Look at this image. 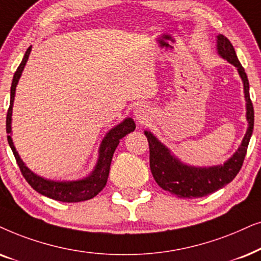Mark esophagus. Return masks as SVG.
<instances>
[{
    "instance_id": "34e87169",
    "label": "esophagus",
    "mask_w": 261,
    "mask_h": 261,
    "mask_svg": "<svg viewBox=\"0 0 261 261\" xmlns=\"http://www.w3.org/2000/svg\"><path fill=\"white\" fill-rule=\"evenodd\" d=\"M149 110L145 106H137L135 109V117H136L137 120L140 121H144L149 118Z\"/></svg>"
}]
</instances>
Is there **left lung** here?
<instances>
[{
	"instance_id": "obj_1",
	"label": "left lung",
	"mask_w": 261,
	"mask_h": 261,
	"mask_svg": "<svg viewBox=\"0 0 261 261\" xmlns=\"http://www.w3.org/2000/svg\"><path fill=\"white\" fill-rule=\"evenodd\" d=\"M217 50L222 57L238 68L239 74L244 81L245 98L247 101V133L232 158L229 159L223 166H215L209 168L190 167L172 156L168 149L160 143L148 131L144 133L149 142V152H150L149 161H150V171L155 181L161 189L175 194L179 198H199L207 196L232 181V179L238 175L244 165L248 143L253 133L254 110H253V103L249 96V83L245 69L238 60L234 46L223 34L217 36Z\"/></svg>"
}]
</instances>
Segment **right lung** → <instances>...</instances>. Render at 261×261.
I'll return each mask as SVG.
<instances>
[{
	"label": "right lung",
	"mask_w": 261,
	"mask_h": 261,
	"mask_svg": "<svg viewBox=\"0 0 261 261\" xmlns=\"http://www.w3.org/2000/svg\"><path fill=\"white\" fill-rule=\"evenodd\" d=\"M31 48H32V46L27 48L26 54L23 56V60L21 63H20L19 67H17L13 77L12 87H10V103L6 119L7 134L12 133V126H10V124H12V107L14 101V95H15V88L17 82H19L20 76H21L23 68H25L26 62L29 60ZM135 128H136V125H135L134 120L131 119V118H127V119H125L123 121V123L112 128V130L106 135V137L103 138L101 147H100L98 163H96L95 169L93 171L92 174L82 180H77V181L67 182L51 181V180L43 179L40 178V176H38L37 174H34L33 172H31L30 169L27 168L25 163L21 161L19 154H17V151L15 150V147H14L12 137H10L9 135L7 136V140H8V143L10 145V148H12L13 154L15 156L16 163L17 166H19L20 171H21V174L23 175V178L26 179V181L33 187V190H36L37 192L43 194V196L51 198V199L65 201V203H77V201L92 199L93 197H95L96 194L105 187L107 178H109L110 166L111 161H112L114 150H116V148L118 147V144H119L121 138L126 136L127 134L133 133Z\"/></svg>",
	"instance_id": "right-lung-1"
}]
</instances>
